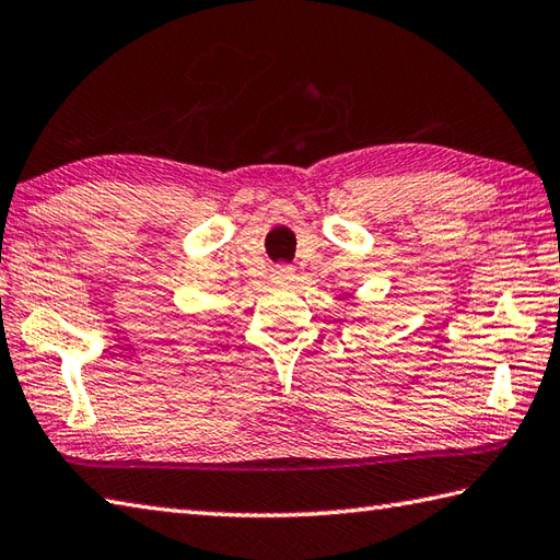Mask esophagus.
Here are the masks:
<instances>
[{"label":"esophagus","instance_id":"1","mask_svg":"<svg viewBox=\"0 0 560 560\" xmlns=\"http://www.w3.org/2000/svg\"><path fill=\"white\" fill-rule=\"evenodd\" d=\"M291 279H293V269L291 267H277V269H273V281L287 283Z\"/></svg>","mask_w":560,"mask_h":560}]
</instances>
